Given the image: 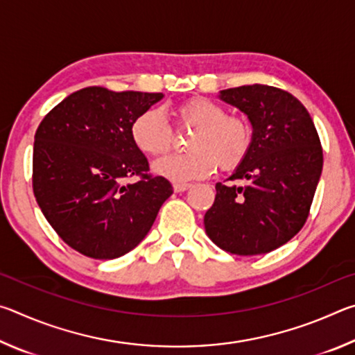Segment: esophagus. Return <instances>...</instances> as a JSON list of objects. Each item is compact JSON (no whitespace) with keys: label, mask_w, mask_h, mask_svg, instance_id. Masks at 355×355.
Returning <instances> with one entry per match:
<instances>
[{"label":"esophagus","mask_w":355,"mask_h":355,"mask_svg":"<svg viewBox=\"0 0 355 355\" xmlns=\"http://www.w3.org/2000/svg\"><path fill=\"white\" fill-rule=\"evenodd\" d=\"M192 188L191 183H173V191L175 192H184Z\"/></svg>","instance_id":"obj_1"}]
</instances>
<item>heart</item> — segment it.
<instances>
[{
	"label": "heart",
	"mask_w": 355,
	"mask_h": 355,
	"mask_svg": "<svg viewBox=\"0 0 355 355\" xmlns=\"http://www.w3.org/2000/svg\"><path fill=\"white\" fill-rule=\"evenodd\" d=\"M180 123L196 128L191 152L166 156L153 164L156 175L172 182L203 178L216 167L232 171L243 163L252 146V128L241 117L227 116L220 105L197 97L177 106ZM131 139L142 153L161 156L171 148L172 130L159 110H148L135 119Z\"/></svg>",
	"instance_id": "b5f03b06"
}]
</instances>
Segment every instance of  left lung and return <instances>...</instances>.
I'll list each match as a JSON object with an SVG mask.
<instances>
[{
  "mask_svg": "<svg viewBox=\"0 0 355 355\" xmlns=\"http://www.w3.org/2000/svg\"><path fill=\"white\" fill-rule=\"evenodd\" d=\"M219 98L252 125L248 156L228 180L203 224L209 239L230 254L261 255L296 235L309 218L322 171V148L309 111L290 92L252 84L224 89Z\"/></svg>",
  "mask_w": 355,
  "mask_h": 355,
  "instance_id": "8db88e82",
  "label": "left lung"
}]
</instances>
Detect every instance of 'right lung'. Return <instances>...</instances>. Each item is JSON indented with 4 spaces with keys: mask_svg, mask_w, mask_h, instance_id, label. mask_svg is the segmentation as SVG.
<instances>
[{
    "mask_svg": "<svg viewBox=\"0 0 355 355\" xmlns=\"http://www.w3.org/2000/svg\"><path fill=\"white\" fill-rule=\"evenodd\" d=\"M163 94L91 86L70 94L34 136L33 188L55 232L80 254L112 260L135 249L172 196L131 139V125ZM133 175L141 178L125 184Z\"/></svg>",
    "mask_w": 355,
    "mask_h": 355,
    "instance_id": "right-lung-1",
    "label": "right lung"
}]
</instances>
